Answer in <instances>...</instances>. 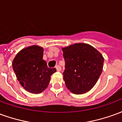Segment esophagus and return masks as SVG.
Returning a JSON list of instances; mask_svg holds the SVG:
<instances>
[{"label":"esophagus","instance_id":"34e87169","mask_svg":"<svg viewBox=\"0 0 122 122\" xmlns=\"http://www.w3.org/2000/svg\"><path fill=\"white\" fill-rule=\"evenodd\" d=\"M56 68L57 71H61V67L59 66V65H57V66H56Z\"/></svg>","mask_w":122,"mask_h":122}]
</instances>
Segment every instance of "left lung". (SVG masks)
<instances>
[{"label":"left lung","mask_w":122,"mask_h":122,"mask_svg":"<svg viewBox=\"0 0 122 122\" xmlns=\"http://www.w3.org/2000/svg\"><path fill=\"white\" fill-rule=\"evenodd\" d=\"M65 59L63 79L68 90L74 94L89 92L101 74L104 58L86 44H74L62 48Z\"/></svg>","instance_id":"8db88e82"}]
</instances>
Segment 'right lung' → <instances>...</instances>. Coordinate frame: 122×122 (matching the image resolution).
Wrapping results in <instances>:
<instances>
[{
    "label": "right lung",
    "instance_id": "1",
    "mask_svg": "<svg viewBox=\"0 0 122 122\" xmlns=\"http://www.w3.org/2000/svg\"><path fill=\"white\" fill-rule=\"evenodd\" d=\"M42 48L32 46L23 49L13 61V69L24 89L39 93L46 89L56 68H49L43 58Z\"/></svg>",
    "mask_w": 122,
    "mask_h": 122
}]
</instances>
